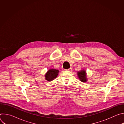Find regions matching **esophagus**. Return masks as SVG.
Here are the masks:
<instances>
[{
  "mask_svg": "<svg viewBox=\"0 0 124 124\" xmlns=\"http://www.w3.org/2000/svg\"><path fill=\"white\" fill-rule=\"evenodd\" d=\"M66 70H68V71L70 72V71H71V70H72V68H69V69H66Z\"/></svg>",
  "mask_w": 124,
  "mask_h": 124,
  "instance_id": "obj_1",
  "label": "esophagus"
}]
</instances>
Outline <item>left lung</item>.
Masks as SVG:
<instances>
[{
	"label": "left lung",
	"instance_id": "left-lung-1",
	"mask_svg": "<svg viewBox=\"0 0 124 124\" xmlns=\"http://www.w3.org/2000/svg\"><path fill=\"white\" fill-rule=\"evenodd\" d=\"M78 75L80 81L82 82H85L87 81L86 77V72L84 71V70H82L80 72H78Z\"/></svg>",
	"mask_w": 124,
	"mask_h": 124
}]
</instances>
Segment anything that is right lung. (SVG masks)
Listing matches in <instances>:
<instances>
[{
  "mask_svg": "<svg viewBox=\"0 0 124 124\" xmlns=\"http://www.w3.org/2000/svg\"><path fill=\"white\" fill-rule=\"evenodd\" d=\"M59 73V70L55 69H50L45 75V78L47 81H52L55 78Z\"/></svg>",
  "mask_w": 124,
  "mask_h": 124,
  "instance_id": "right-lung-1",
  "label": "right lung"
}]
</instances>
